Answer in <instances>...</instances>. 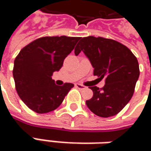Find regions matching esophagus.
Masks as SVG:
<instances>
[{
    "instance_id": "34e87169",
    "label": "esophagus",
    "mask_w": 151,
    "mask_h": 151,
    "mask_svg": "<svg viewBox=\"0 0 151 151\" xmlns=\"http://www.w3.org/2000/svg\"><path fill=\"white\" fill-rule=\"evenodd\" d=\"M75 86H76V87H77V88L80 89V90H82V89H85L86 88L85 86L82 85V84H80V83H76Z\"/></svg>"
}]
</instances>
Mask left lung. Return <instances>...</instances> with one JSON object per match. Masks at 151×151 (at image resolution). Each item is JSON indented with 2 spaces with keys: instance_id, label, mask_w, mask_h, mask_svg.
<instances>
[{
  "instance_id": "8db88e82",
  "label": "left lung",
  "mask_w": 151,
  "mask_h": 151,
  "mask_svg": "<svg viewBox=\"0 0 151 151\" xmlns=\"http://www.w3.org/2000/svg\"><path fill=\"white\" fill-rule=\"evenodd\" d=\"M83 52L94 68V75L105 78L102 89L91 86L93 97L86 101L89 109L101 117L116 115L132 98L139 78L136 56L126 46L116 40L102 37L82 38L74 53Z\"/></svg>"
}]
</instances>
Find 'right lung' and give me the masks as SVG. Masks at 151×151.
I'll use <instances>...</instances> for the list:
<instances>
[{
	"instance_id": "add662e5",
	"label": "right lung",
	"mask_w": 151,
	"mask_h": 151,
	"mask_svg": "<svg viewBox=\"0 0 151 151\" xmlns=\"http://www.w3.org/2000/svg\"><path fill=\"white\" fill-rule=\"evenodd\" d=\"M79 37H42L24 47L14 60L13 76L18 95L25 104L37 113H47L61 104L73 86H57L52 78L62 67Z\"/></svg>"
}]
</instances>
